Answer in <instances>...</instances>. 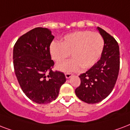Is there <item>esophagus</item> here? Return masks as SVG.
I'll return each instance as SVG.
<instances>
[{
  "instance_id": "1",
  "label": "esophagus",
  "mask_w": 130,
  "mask_h": 130,
  "mask_svg": "<svg viewBox=\"0 0 130 130\" xmlns=\"http://www.w3.org/2000/svg\"><path fill=\"white\" fill-rule=\"evenodd\" d=\"M65 77H66V78H69L72 77L73 74H71V73H65Z\"/></svg>"
}]
</instances>
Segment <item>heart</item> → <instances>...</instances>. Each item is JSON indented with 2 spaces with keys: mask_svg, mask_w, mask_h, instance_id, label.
<instances>
[{
  "mask_svg": "<svg viewBox=\"0 0 130 130\" xmlns=\"http://www.w3.org/2000/svg\"><path fill=\"white\" fill-rule=\"evenodd\" d=\"M104 47L103 37L98 32L79 30L63 37L62 41H53L49 47L50 56L59 63L69 57L72 58L57 65L63 72H77L83 67H93L102 56Z\"/></svg>",
  "mask_w": 130,
  "mask_h": 130,
  "instance_id": "b5f03b06",
  "label": "heart"
}]
</instances>
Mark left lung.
I'll return each instance as SVG.
<instances>
[{
    "label": "left lung",
    "mask_w": 130,
    "mask_h": 130,
    "mask_svg": "<svg viewBox=\"0 0 130 130\" xmlns=\"http://www.w3.org/2000/svg\"><path fill=\"white\" fill-rule=\"evenodd\" d=\"M104 40L101 58L90 69L79 76L80 85L75 90L80 100L96 104L104 100L113 90L120 67V53L117 41L104 30L98 27Z\"/></svg>",
    "instance_id": "1"
}]
</instances>
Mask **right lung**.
<instances>
[{
    "label": "right lung",
    "mask_w": 130,
    "mask_h": 130,
    "mask_svg": "<svg viewBox=\"0 0 130 130\" xmlns=\"http://www.w3.org/2000/svg\"><path fill=\"white\" fill-rule=\"evenodd\" d=\"M54 38L46 28H35L22 35L13 47V67L19 85L30 100L40 104L55 100L66 81L63 72L52 71L54 63L49 47Z\"/></svg>",
    "instance_id": "add662e5"
}]
</instances>
